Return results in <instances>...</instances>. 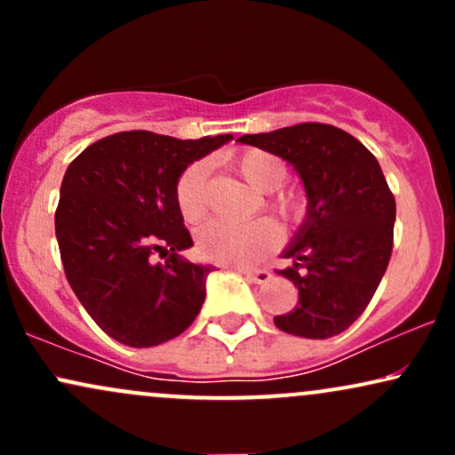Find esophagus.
<instances>
[{
    "label": "esophagus",
    "mask_w": 455,
    "mask_h": 455,
    "mask_svg": "<svg viewBox=\"0 0 455 455\" xmlns=\"http://www.w3.org/2000/svg\"><path fill=\"white\" fill-rule=\"evenodd\" d=\"M245 278H250L257 284H265V282L271 280V271L269 269H239Z\"/></svg>",
    "instance_id": "1"
}]
</instances>
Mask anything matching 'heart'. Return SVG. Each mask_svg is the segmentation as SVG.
<instances>
[{"mask_svg":"<svg viewBox=\"0 0 455 455\" xmlns=\"http://www.w3.org/2000/svg\"><path fill=\"white\" fill-rule=\"evenodd\" d=\"M231 164L250 186L267 192L265 207L282 222L297 224L306 216V196L297 188H284L289 169L280 156L265 149H243L231 156ZM207 175L205 160L192 162L180 175L175 186V203L186 222H198L207 212ZM278 228L274 222L259 220L235 224L212 220L198 228L196 248L205 259L224 265L257 263L278 245Z\"/></svg>","mask_w":455,"mask_h":455,"instance_id":"b5f03b06","label":"heart"}]
</instances>
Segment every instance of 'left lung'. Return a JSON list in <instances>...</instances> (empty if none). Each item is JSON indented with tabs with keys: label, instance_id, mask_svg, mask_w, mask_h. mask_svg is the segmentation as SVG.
<instances>
[{
	"label": "left lung",
	"instance_id": "obj_1",
	"mask_svg": "<svg viewBox=\"0 0 455 455\" xmlns=\"http://www.w3.org/2000/svg\"><path fill=\"white\" fill-rule=\"evenodd\" d=\"M239 143L291 162L307 195L306 222L284 250L293 265L278 271L297 286L299 299L274 316L275 327L312 340L338 336L368 307L394 248L395 198L380 164L357 139L329 124L243 134Z\"/></svg>",
	"mask_w": 455,
	"mask_h": 455
}]
</instances>
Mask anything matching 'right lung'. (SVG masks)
<instances>
[{"instance_id":"1","label":"right lung","mask_w":455,"mask_h":455,"mask_svg":"<svg viewBox=\"0 0 455 455\" xmlns=\"http://www.w3.org/2000/svg\"><path fill=\"white\" fill-rule=\"evenodd\" d=\"M231 139L130 130L96 140L68 166L55 212L61 263L78 301L113 340L158 347L201 312L212 265L180 257L195 243L175 186L188 164Z\"/></svg>"}]
</instances>
